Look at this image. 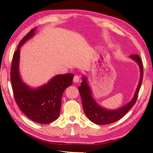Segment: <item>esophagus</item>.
Segmentation results:
<instances>
[{"label": "esophagus", "mask_w": 153, "mask_h": 153, "mask_svg": "<svg viewBox=\"0 0 153 153\" xmlns=\"http://www.w3.org/2000/svg\"><path fill=\"white\" fill-rule=\"evenodd\" d=\"M79 79L80 77L79 76H75L74 77V83H79Z\"/></svg>", "instance_id": "obj_1"}]
</instances>
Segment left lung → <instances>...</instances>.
Instances as JSON below:
<instances>
[{
  "label": "left lung",
  "instance_id": "obj_1",
  "mask_svg": "<svg viewBox=\"0 0 153 153\" xmlns=\"http://www.w3.org/2000/svg\"><path fill=\"white\" fill-rule=\"evenodd\" d=\"M131 59L137 63L141 71L140 79L135 92L134 97L129 102L116 110H107L100 106L92 96V92L87 82L86 76H83L82 82L78 87V90L82 98L83 108L85 115L92 122L99 125H106L118 121L128 112L131 107L135 105L137 100L138 93L141 87L143 80V64L140 57L137 54L129 56Z\"/></svg>",
  "mask_w": 153,
  "mask_h": 153
}]
</instances>
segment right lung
Wrapping results in <instances>:
<instances>
[{"mask_svg": "<svg viewBox=\"0 0 153 153\" xmlns=\"http://www.w3.org/2000/svg\"><path fill=\"white\" fill-rule=\"evenodd\" d=\"M34 29L22 39L13 55L10 77L14 99L19 108L32 121L49 123L60 114L62 96L72 84L73 74H60L53 77L47 84L31 88L23 82L19 71V48L35 35Z\"/></svg>", "mask_w": 153, "mask_h": 153, "instance_id": "right-lung-1", "label": "right lung"}]
</instances>
